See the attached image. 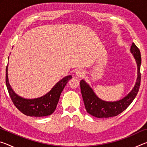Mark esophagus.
<instances>
[{
	"instance_id": "esophagus-1",
	"label": "esophagus",
	"mask_w": 147,
	"mask_h": 147,
	"mask_svg": "<svg viewBox=\"0 0 147 147\" xmlns=\"http://www.w3.org/2000/svg\"><path fill=\"white\" fill-rule=\"evenodd\" d=\"M76 75L78 76V77H82V76H84V71L82 70V69H79V70H78V71H76Z\"/></svg>"
}]
</instances>
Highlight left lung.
Returning <instances> with one entry per match:
<instances>
[{"mask_svg": "<svg viewBox=\"0 0 147 147\" xmlns=\"http://www.w3.org/2000/svg\"><path fill=\"white\" fill-rule=\"evenodd\" d=\"M131 53L136 59L138 66V78L136 83L130 93L121 100L115 102H107L99 98L89 84L84 80L80 81L81 93L84 105L87 111L90 115L97 118H108L115 117L123 112L132 102L139 91L141 83L140 66L141 57L139 49L135 44L132 43L130 48Z\"/></svg>", "mask_w": 147, "mask_h": 147, "instance_id": "obj_1", "label": "left lung"}]
</instances>
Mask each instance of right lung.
Masks as SVG:
<instances>
[{"label": "right lung", "mask_w": 147, "mask_h": 147, "mask_svg": "<svg viewBox=\"0 0 147 147\" xmlns=\"http://www.w3.org/2000/svg\"><path fill=\"white\" fill-rule=\"evenodd\" d=\"M71 78V75L64 77L49 93L41 97L27 99L17 95L12 89L8 81V65L6 69V84L12 102L21 113L30 117H45L51 115L55 111L62 91Z\"/></svg>", "instance_id": "1"}]
</instances>
